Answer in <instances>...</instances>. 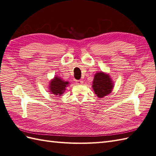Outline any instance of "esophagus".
Wrapping results in <instances>:
<instances>
[{
  "label": "esophagus",
  "instance_id": "esophagus-1",
  "mask_svg": "<svg viewBox=\"0 0 156 156\" xmlns=\"http://www.w3.org/2000/svg\"><path fill=\"white\" fill-rule=\"evenodd\" d=\"M76 83H77V85H82L83 83V81L82 80H77L76 81Z\"/></svg>",
  "mask_w": 156,
  "mask_h": 156
}]
</instances>
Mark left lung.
Returning a JSON list of instances; mask_svg holds the SVG:
<instances>
[{"mask_svg": "<svg viewBox=\"0 0 156 156\" xmlns=\"http://www.w3.org/2000/svg\"><path fill=\"white\" fill-rule=\"evenodd\" d=\"M114 87V83L109 74L103 71L96 73L93 80L92 88L99 98H103L110 94Z\"/></svg>", "mask_w": 156, "mask_h": 156, "instance_id": "obj_1", "label": "left lung"}]
</instances>
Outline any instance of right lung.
<instances>
[{"mask_svg": "<svg viewBox=\"0 0 156 156\" xmlns=\"http://www.w3.org/2000/svg\"><path fill=\"white\" fill-rule=\"evenodd\" d=\"M69 84L70 83L69 81L63 80L58 76H55L49 82V87H48V89L49 90V92H50L51 94L59 97L64 93Z\"/></svg>", "mask_w": 156, "mask_h": 156, "instance_id": "1", "label": "right lung"}]
</instances>
